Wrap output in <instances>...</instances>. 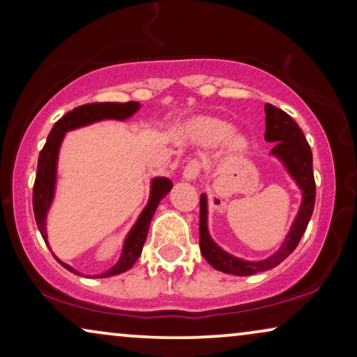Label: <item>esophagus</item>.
Here are the masks:
<instances>
[{
    "label": "esophagus",
    "instance_id": "esophagus-1",
    "mask_svg": "<svg viewBox=\"0 0 357 357\" xmlns=\"http://www.w3.org/2000/svg\"><path fill=\"white\" fill-rule=\"evenodd\" d=\"M202 172V160L198 159H192L188 160V164L185 165L183 169V177L187 180H195Z\"/></svg>",
    "mask_w": 357,
    "mask_h": 357
}]
</instances>
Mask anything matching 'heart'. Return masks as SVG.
<instances>
[{"label":"heart","mask_w":357,"mask_h":357,"mask_svg":"<svg viewBox=\"0 0 357 357\" xmlns=\"http://www.w3.org/2000/svg\"><path fill=\"white\" fill-rule=\"evenodd\" d=\"M197 133L204 143L218 144L231 136L232 126L218 119H204L197 125Z\"/></svg>","instance_id":"1"}]
</instances>
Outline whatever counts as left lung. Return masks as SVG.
Returning <instances> with one entry per match:
<instances>
[{
	"mask_svg": "<svg viewBox=\"0 0 357 357\" xmlns=\"http://www.w3.org/2000/svg\"><path fill=\"white\" fill-rule=\"evenodd\" d=\"M265 139L275 143L271 154L278 155L284 162L289 174L302 188L304 202L301 204V211L297 214L294 224H292L289 236L282 242L280 250L268 258V260L245 261L241 260V258L229 255V253L221 250L211 241L206 227V197L202 195V198H199V250H202L203 257L206 258L209 265L222 273H229V275L250 276L255 275V273L271 270V268L280 265L281 261H284L294 252V248L299 245L301 238L307 229V224L310 221L312 213H314L315 178L314 169H312L310 146L307 143L299 125L286 112H282L281 109H278V107L271 104H265Z\"/></svg>",
	"mask_w": 357,
	"mask_h": 357,
	"instance_id": "8db88e82",
	"label": "left lung"
}]
</instances>
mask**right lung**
Returning <instances> with one entry per match:
<instances>
[{"label":"right lung","mask_w":357,"mask_h":357,"mask_svg":"<svg viewBox=\"0 0 357 357\" xmlns=\"http://www.w3.org/2000/svg\"><path fill=\"white\" fill-rule=\"evenodd\" d=\"M138 109H139L138 102H123V104H120V102H92V104H84V105L76 107V109L68 112V114L63 115L61 119L56 121L55 126H53L50 131V135H48L45 146H43L40 154H38L37 175H36V182H33V192H32L33 214H36L37 227L42 234L43 241L47 242L45 218L53 198V190H55L58 149H60L61 139L66 131L75 130L77 126L89 125L92 121L104 120V119L125 120L128 119L130 115H133ZM172 187L174 183L170 182L169 178L159 177L153 180L148 206L144 208L143 213H141L138 222H136V226L131 229L128 237H126L121 258L119 260V263L112 268V270L102 273V275L97 278H109V276L120 275V273L130 270V268L135 265L136 260H138L141 255V250H143L146 237H148V229H149L151 219H153L155 213V208H158L160 199L170 192V188ZM60 263L61 266H65L68 271L79 275V273L73 270L70 265H66V263L63 261Z\"/></svg>","instance_id":"add662e5"}]
</instances>
